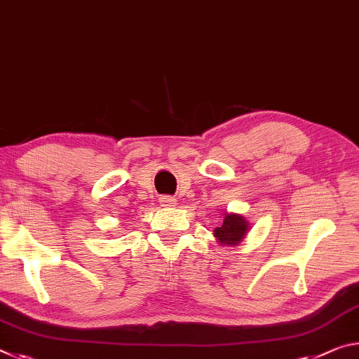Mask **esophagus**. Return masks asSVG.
Wrapping results in <instances>:
<instances>
[{
    "instance_id": "34e87169",
    "label": "esophagus",
    "mask_w": 359,
    "mask_h": 359,
    "mask_svg": "<svg viewBox=\"0 0 359 359\" xmlns=\"http://www.w3.org/2000/svg\"><path fill=\"white\" fill-rule=\"evenodd\" d=\"M161 205H163V207H175L176 198L170 197V196H162L161 197Z\"/></svg>"
}]
</instances>
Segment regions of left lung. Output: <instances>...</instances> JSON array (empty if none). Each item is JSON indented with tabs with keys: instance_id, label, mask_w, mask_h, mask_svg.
Returning <instances> with one entry per match:
<instances>
[{
	"instance_id": "obj_1",
	"label": "left lung",
	"mask_w": 359,
	"mask_h": 359,
	"mask_svg": "<svg viewBox=\"0 0 359 359\" xmlns=\"http://www.w3.org/2000/svg\"><path fill=\"white\" fill-rule=\"evenodd\" d=\"M224 219L219 227H215V237L222 246H237L250 232V222L245 216L238 213H227L224 211Z\"/></svg>"
}]
</instances>
